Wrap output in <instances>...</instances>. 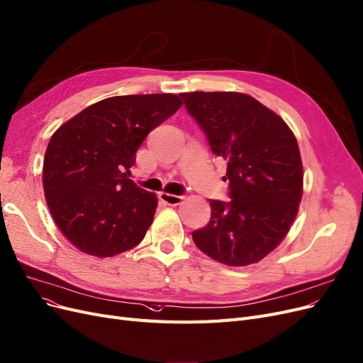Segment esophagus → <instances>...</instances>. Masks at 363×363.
<instances>
[{
    "label": "esophagus",
    "mask_w": 363,
    "mask_h": 363,
    "mask_svg": "<svg viewBox=\"0 0 363 363\" xmlns=\"http://www.w3.org/2000/svg\"><path fill=\"white\" fill-rule=\"evenodd\" d=\"M159 198L162 203H165L168 206H179L183 203V199H184L183 195H174V194H168V192H160Z\"/></svg>",
    "instance_id": "34e87169"
}]
</instances>
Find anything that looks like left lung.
<instances>
[{
	"label": "left lung",
	"mask_w": 363,
	"mask_h": 363,
	"mask_svg": "<svg viewBox=\"0 0 363 363\" xmlns=\"http://www.w3.org/2000/svg\"><path fill=\"white\" fill-rule=\"evenodd\" d=\"M211 152L228 160L231 201L210 199L211 218L192 233L195 245L222 264L261 261L289 234L303 194L294 133L277 112L235 91L182 93Z\"/></svg>",
	"instance_id": "left-lung-1"
}]
</instances>
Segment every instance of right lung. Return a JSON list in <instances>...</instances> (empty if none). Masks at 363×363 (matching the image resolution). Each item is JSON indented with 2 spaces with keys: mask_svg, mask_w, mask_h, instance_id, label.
Masks as SVG:
<instances>
[{
  "mask_svg": "<svg viewBox=\"0 0 363 363\" xmlns=\"http://www.w3.org/2000/svg\"><path fill=\"white\" fill-rule=\"evenodd\" d=\"M183 105L180 96L104 99L54 132L43 159L45 198L58 230L81 252L114 257L140 245L157 196L129 179L145 136Z\"/></svg>",
  "mask_w": 363,
  "mask_h": 363,
  "instance_id": "obj_1",
  "label": "right lung"
}]
</instances>
